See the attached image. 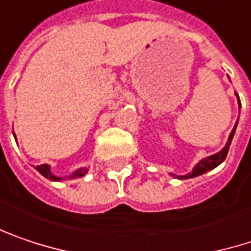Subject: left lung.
<instances>
[{
  "label": "left lung",
  "instance_id": "8db88e82",
  "mask_svg": "<svg viewBox=\"0 0 251 251\" xmlns=\"http://www.w3.org/2000/svg\"><path fill=\"white\" fill-rule=\"evenodd\" d=\"M236 96H237V103H239V107H241L239 95L236 93ZM237 124H239V119H237L236 125H234V127H233L231 133L228 135V139H227V144H226V147L221 149V151H218L217 153H214V155H210V156H207V158H202L200 162H197V165L194 167L193 171L191 172H188V174H185V175H175V174H171L172 176H174V178H178V179H190V178H195V176H198V175H202V174H205V172L214 170V168H216V167H218L221 162H224V159H226V156H227V153H228L230 145H231L233 136H234V133H236V127H237Z\"/></svg>",
  "mask_w": 251,
  "mask_h": 251
}]
</instances>
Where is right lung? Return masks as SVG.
Returning <instances> with one entry per match:
<instances>
[{
	"label": "right lung",
	"mask_w": 251,
	"mask_h": 251,
	"mask_svg": "<svg viewBox=\"0 0 251 251\" xmlns=\"http://www.w3.org/2000/svg\"><path fill=\"white\" fill-rule=\"evenodd\" d=\"M12 135H14V138H15V133L12 132ZM35 170L40 172L43 176H46L47 179H50V181H64V179H76V178H81V176H84L87 172H89V168H86V167H81L79 170H76V171H73L70 175H67V176H57V175H54L53 171H51V167L49 165V164H43V165H37L35 167Z\"/></svg>",
	"instance_id": "1"
}]
</instances>
